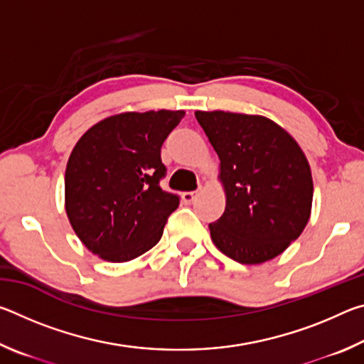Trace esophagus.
I'll list each match as a JSON object with an SVG mask.
<instances>
[{"instance_id":"1","label":"esophagus","mask_w":364,"mask_h":364,"mask_svg":"<svg viewBox=\"0 0 364 364\" xmlns=\"http://www.w3.org/2000/svg\"><path fill=\"white\" fill-rule=\"evenodd\" d=\"M196 197H197V193H194V191H186V193L181 194V199L184 204H191V202H194Z\"/></svg>"}]
</instances>
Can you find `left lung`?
Instances as JSON below:
<instances>
[{"mask_svg":"<svg viewBox=\"0 0 364 364\" xmlns=\"http://www.w3.org/2000/svg\"><path fill=\"white\" fill-rule=\"evenodd\" d=\"M220 157L225 213L208 225L213 244L232 260L258 264L282 254L305 230L313 180L304 151L262 115L197 110Z\"/></svg>","mask_w":364,"mask_h":364,"instance_id":"left-lung-1","label":"left lung"}]
</instances>
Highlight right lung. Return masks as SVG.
I'll return each instance as SVG.
<instances>
[{
  "instance_id": "add662e5",
  "label": "right lung",
  "mask_w": 364,
  "mask_h": 364,
  "mask_svg": "<svg viewBox=\"0 0 364 364\" xmlns=\"http://www.w3.org/2000/svg\"><path fill=\"white\" fill-rule=\"evenodd\" d=\"M184 110L107 117L73 147L65 168V212L85 247L122 263L162 237L180 197L160 188L167 168L160 147Z\"/></svg>"
}]
</instances>
